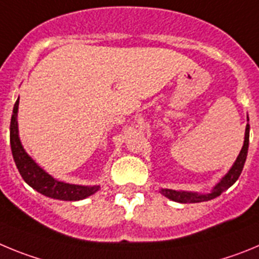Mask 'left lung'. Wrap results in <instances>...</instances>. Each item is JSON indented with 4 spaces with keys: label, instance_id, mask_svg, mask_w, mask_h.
Listing matches in <instances>:
<instances>
[{
    "label": "left lung",
    "instance_id": "obj_1",
    "mask_svg": "<svg viewBox=\"0 0 259 259\" xmlns=\"http://www.w3.org/2000/svg\"><path fill=\"white\" fill-rule=\"evenodd\" d=\"M248 147H249V125H246L245 129V141H244V146L240 151V155L237 156L236 161L232 165L227 174L222 178V181L213 188L211 193L208 195H199L195 192H185V191H176V190H161L162 195L167 197V199L173 200L177 202H183V204H192V202H202L208 201V200L214 199V197L220 196L223 191L231 187L237 178L240 177L241 171H243L244 164H245L246 155H248Z\"/></svg>",
    "mask_w": 259,
    "mask_h": 259
}]
</instances>
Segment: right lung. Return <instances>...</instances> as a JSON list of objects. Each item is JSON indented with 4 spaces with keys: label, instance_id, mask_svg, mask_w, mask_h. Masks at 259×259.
<instances>
[{
    "label": "right lung",
    "instance_id": "obj_1",
    "mask_svg": "<svg viewBox=\"0 0 259 259\" xmlns=\"http://www.w3.org/2000/svg\"><path fill=\"white\" fill-rule=\"evenodd\" d=\"M18 106H19V98H18V101L14 104L13 116H11L10 144L14 161H15V165L18 167V170H19L22 178L32 188H34L37 192L42 193V195L51 197V199L76 201V200L85 199V197L90 196L94 192H97L99 190V186L88 187V186L69 185V183L57 181V179H54L51 176H49L48 173H45L25 153V151L23 150L22 143L19 141V135H18V121H16Z\"/></svg>",
    "mask_w": 259,
    "mask_h": 259
}]
</instances>
